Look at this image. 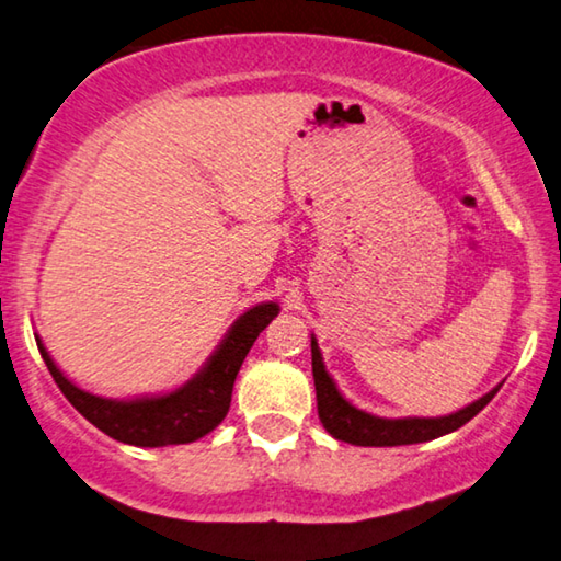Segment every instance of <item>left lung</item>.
<instances>
[{
    "label": "left lung",
    "instance_id": "8db88e82",
    "mask_svg": "<svg viewBox=\"0 0 561 561\" xmlns=\"http://www.w3.org/2000/svg\"><path fill=\"white\" fill-rule=\"evenodd\" d=\"M311 374H314L317 411L321 425H324L336 440L364 445V448L413 445L440 438V435L458 431L460 425L478 415L500 391V386L492 388L490 393L478 398V401L470 405H465L462 411L443 417H378L366 411H358L356 405H351L346 398L339 393L336 383L331 381V376L327 374L314 336H311Z\"/></svg>",
    "mask_w": 561,
    "mask_h": 561
}]
</instances>
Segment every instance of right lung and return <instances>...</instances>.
<instances>
[{"instance_id":"right-lung-1","label":"right lung","mask_w":561,"mask_h":561,"mask_svg":"<svg viewBox=\"0 0 561 561\" xmlns=\"http://www.w3.org/2000/svg\"><path fill=\"white\" fill-rule=\"evenodd\" d=\"M277 314L279 307L274 301L257 304L244 311L227 331L222 344L217 346L201 374L173 393L136 398V401H111V398L81 391L56 368L42 339H36V346L56 386L89 423L111 435L113 440L138 445V448H163V445H183L203 438L225 421L237 371L254 341Z\"/></svg>"}]
</instances>
